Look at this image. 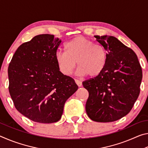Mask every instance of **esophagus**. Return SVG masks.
<instances>
[{
  "label": "esophagus",
  "instance_id": "1",
  "mask_svg": "<svg viewBox=\"0 0 148 148\" xmlns=\"http://www.w3.org/2000/svg\"><path fill=\"white\" fill-rule=\"evenodd\" d=\"M75 82H76V84L79 87H81L82 85V82L81 80L79 79H75Z\"/></svg>",
  "mask_w": 148,
  "mask_h": 148
}]
</instances>
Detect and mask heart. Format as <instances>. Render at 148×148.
<instances>
[{
  "instance_id": "1",
  "label": "heart",
  "mask_w": 148,
  "mask_h": 148,
  "mask_svg": "<svg viewBox=\"0 0 148 148\" xmlns=\"http://www.w3.org/2000/svg\"><path fill=\"white\" fill-rule=\"evenodd\" d=\"M65 49L66 51H58L56 56L60 71L64 75L72 74L76 62L77 73L80 76H97L106 66L108 57L105 47L84 36H77L67 42Z\"/></svg>"
}]
</instances>
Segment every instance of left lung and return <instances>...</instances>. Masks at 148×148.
Wrapping results in <instances>:
<instances>
[{
    "label": "left lung",
    "instance_id": "1",
    "mask_svg": "<svg viewBox=\"0 0 148 148\" xmlns=\"http://www.w3.org/2000/svg\"><path fill=\"white\" fill-rule=\"evenodd\" d=\"M107 51L104 69L96 77L85 80L89 92L86 110L92 121L108 123L128 114L139 96L142 71L132 49L112 36H95Z\"/></svg>",
    "mask_w": 148,
    "mask_h": 148
}]
</instances>
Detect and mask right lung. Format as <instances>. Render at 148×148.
<instances>
[{
  "label": "right lung",
  "instance_id": "1",
  "mask_svg": "<svg viewBox=\"0 0 148 148\" xmlns=\"http://www.w3.org/2000/svg\"><path fill=\"white\" fill-rule=\"evenodd\" d=\"M61 44L53 34L35 36L19 46L9 64V92L16 108L34 122L61 118L65 102L78 87L60 72L56 56Z\"/></svg>",
  "mask_w": 148,
  "mask_h": 148
}]
</instances>
